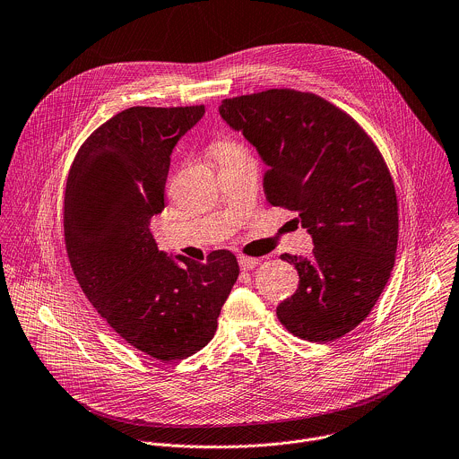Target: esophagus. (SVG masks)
<instances>
[{"label":"esophagus","instance_id":"esophagus-1","mask_svg":"<svg viewBox=\"0 0 459 459\" xmlns=\"http://www.w3.org/2000/svg\"><path fill=\"white\" fill-rule=\"evenodd\" d=\"M238 261H239L241 270H252V268H255V266L259 264V259H255V257H247V255H239Z\"/></svg>","mask_w":459,"mask_h":459}]
</instances>
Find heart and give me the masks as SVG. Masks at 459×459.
Masks as SVG:
<instances>
[{
    "label": "heart",
    "instance_id": "obj_1",
    "mask_svg": "<svg viewBox=\"0 0 459 459\" xmlns=\"http://www.w3.org/2000/svg\"><path fill=\"white\" fill-rule=\"evenodd\" d=\"M238 148H241V146H239L238 143L230 141V139H216V141L211 144V155L214 157V160H218V159L225 157L227 153H230V152H234V150H238Z\"/></svg>",
    "mask_w": 459,
    "mask_h": 459
}]
</instances>
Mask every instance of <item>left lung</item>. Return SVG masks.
<instances>
[{
	"instance_id": "obj_1",
	"label": "left lung",
	"mask_w": 459,
	"mask_h": 459,
	"mask_svg": "<svg viewBox=\"0 0 459 459\" xmlns=\"http://www.w3.org/2000/svg\"><path fill=\"white\" fill-rule=\"evenodd\" d=\"M221 117L266 164L264 193L299 212L313 255L281 259L299 272L279 322L307 342L354 331L379 300L395 264L399 205L390 169L363 126L313 92L268 89L227 98Z\"/></svg>"
}]
</instances>
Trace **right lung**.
I'll return each instance as SVG.
<instances>
[{
	"mask_svg": "<svg viewBox=\"0 0 459 459\" xmlns=\"http://www.w3.org/2000/svg\"><path fill=\"white\" fill-rule=\"evenodd\" d=\"M204 105L130 107L80 146L64 193L73 273L98 315L139 352L180 361L214 336L239 275L230 250L207 263L159 252L150 220L164 209L169 155Z\"/></svg>",
	"mask_w": 459,
	"mask_h": 459,
	"instance_id": "obj_1",
	"label": "right lung"
}]
</instances>
